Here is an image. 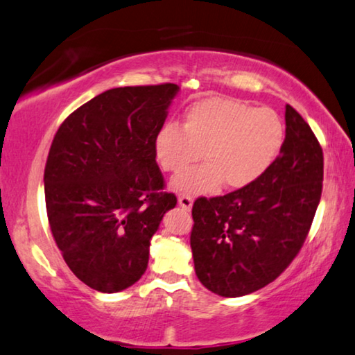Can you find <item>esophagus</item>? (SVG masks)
<instances>
[{"instance_id":"obj_1","label":"esophagus","mask_w":355,"mask_h":355,"mask_svg":"<svg viewBox=\"0 0 355 355\" xmlns=\"http://www.w3.org/2000/svg\"><path fill=\"white\" fill-rule=\"evenodd\" d=\"M178 203H179V206H181L182 209L190 211V209H192V205H193V198L190 195H179Z\"/></svg>"}]
</instances>
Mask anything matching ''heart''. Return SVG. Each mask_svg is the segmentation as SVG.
Returning <instances> with one entry per match:
<instances>
[{"label": "heart", "mask_w": 355, "mask_h": 355, "mask_svg": "<svg viewBox=\"0 0 355 355\" xmlns=\"http://www.w3.org/2000/svg\"><path fill=\"white\" fill-rule=\"evenodd\" d=\"M286 128L270 107H252L232 98H203L187 107L182 128L168 122L154 138V157L163 171L179 173L193 162L206 163L174 178L179 193H214L257 182L279 155Z\"/></svg>", "instance_id": "1"}]
</instances>
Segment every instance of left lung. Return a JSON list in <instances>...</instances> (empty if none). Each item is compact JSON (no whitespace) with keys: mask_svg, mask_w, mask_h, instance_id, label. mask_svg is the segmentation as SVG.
Here are the masks:
<instances>
[{"mask_svg":"<svg viewBox=\"0 0 355 355\" xmlns=\"http://www.w3.org/2000/svg\"><path fill=\"white\" fill-rule=\"evenodd\" d=\"M322 181L319 141L286 105V139L270 170L246 189L193 203L190 248L201 284L243 297L275 281L306 239Z\"/></svg>","mask_w":355,"mask_h":355,"instance_id":"obj_1","label":"left lung"}]
</instances>
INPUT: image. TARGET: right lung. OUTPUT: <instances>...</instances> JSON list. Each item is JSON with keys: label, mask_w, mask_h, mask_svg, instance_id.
Wrapping results in <instances>:
<instances>
[{"label": "right lung", "mask_w": 355, "mask_h": 355, "mask_svg": "<svg viewBox=\"0 0 355 355\" xmlns=\"http://www.w3.org/2000/svg\"><path fill=\"white\" fill-rule=\"evenodd\" d=\"M179 94L176 84L103 92L60 125L44 170L51 230L69 270L92 288L133 286L150 238L176 206L162 192L154 138Z\"/></svg>", "instance_id": "right-lung-1"}]
</instances>
